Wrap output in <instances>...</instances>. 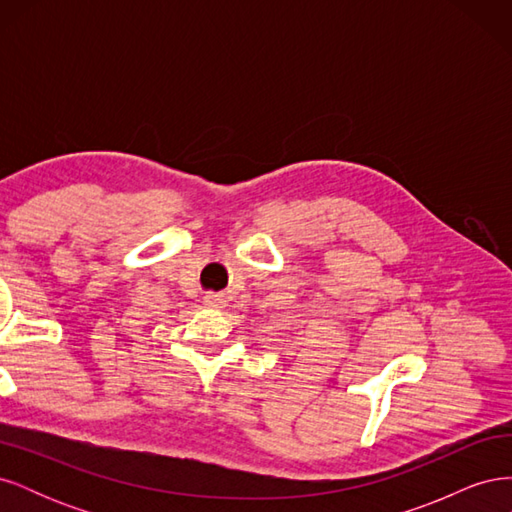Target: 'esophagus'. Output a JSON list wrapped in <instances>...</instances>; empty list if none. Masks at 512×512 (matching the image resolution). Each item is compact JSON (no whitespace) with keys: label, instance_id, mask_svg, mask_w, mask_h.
Masks as SVG:
<instances>
[{"label":"esophagus","instance_id":"esophagus-1","mask_svg":"<svg viewBox=\"0 0 512 512\" xmlns=\"http://www.w3.org/2000/svg\"><path fill=\"white\" fill-rule=\"evenodd\" d=\"M205 305H207V307H211V309H222V307H226L224 294H215V292L205 294Z\"/></svg>","mask_w":512,"mask_h":512}]
</instances>
